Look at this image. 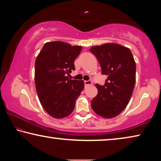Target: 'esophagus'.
I'll list each match as a JSON object with an SVG mask.
<instances>
[{"mask_svg":"<svg viewBox=\"0 0 161 161\" xmlns=\"http://www.w3.org/2000/svg\"><path fill=\"white\" fill-rule=\"evenodd\" d=\"M92 85V81H90V80H88V81H85V86H88L89 85Z\"/></svg>","mask_w":161,"mask_h":161,"instance_id":"obj_1","label":"esophagus"}]
</instances>
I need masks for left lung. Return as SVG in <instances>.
Here are the masks:
<instances>
[{"instance_id":"left-lung-1","label":"left lung","mask_w":161,"mask_h":161,"mask_svg":"<svg viewBox=\"0 0 161 161\" xmlns=\"http://www.w3.org/2000/svg\"><path fill=\"white\" fill-rule=\"evenodd\" d=\"M97 58L102 74L108 76L104 85L97 84L98 93L91 101L94 113L104 118L120 114L132 96L136 83V64L128 48L117 44L91 47Z\"/></svg>"}]
</instances>
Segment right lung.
Wrapping results in <instances>:
<instances>
[{
  "mask_svg": "<svg viewBox=\"0 0 161 161\" xmlns=\"http://www.w3.org/2000/svg\"><path fill=\"white\" fill-rule=\"evenodd\" d=\"M82 47L62 42L46 43L35 62V84L43 108L51 116L64 118L72 113L83 90V80H69L75 60Z\"/></svg>",
  "mask_w": 161,
  "mask_h": 161,
  "instance_id": "right-lung-1",
  "label": "right lung"
}]
</instances>
